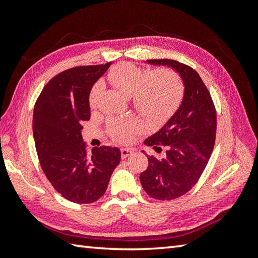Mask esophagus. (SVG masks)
I'll use <instances>...</instances> for the list:
<instances>
[{
	"mask_svg": "<svg viewBox=\"0 0 258 258\" xmlns=\"http://www.w3.org/2000/svg\"><path fill=\"white\" fill-rule=\"evenodd\" d=\"M120 154H121V158H126V157H128L131 154H132V149H130V148H121L120 149Z\"/></svg>",
	"mask_w": 258,
	"mask_h": 258,
	"instance_id": "obj_1",
	"label": "esophagus"
}]
</instances>
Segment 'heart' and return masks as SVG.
Wrapping results in <instances>:
<instances>
[{"instance_id": "obj_1", "label": "heart", "mask_w": 258, "mask_h": 258, "mask_svg": "<svg viewBox=\"0 0 258 258\" xmlns=\"http://www.w3.org/2000/svg\"><path fill=\"white\" fill-rule=\"evenodd\" d=\"M109 81L125 96H133L134 107L153 121H162L170 117L180 104L182 86L178 77L170 70L149 71L131 63H121L109 73ZM102 91L96 83L89 94V103L95 107ZM140 130L134 119L110 122V133L117 141L126 142Z\"/></svg>"}]
</instances>
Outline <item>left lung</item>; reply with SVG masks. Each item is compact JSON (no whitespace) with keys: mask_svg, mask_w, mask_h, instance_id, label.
Segmentation results:
<instances>
[{"mask_svg":"<svg viewBox=\"0 0 258 258\" xmlns=\"http://www.w3.org/2000/svg\"><path fill=\"white\" fill-rule=\"evenodd\" d=\"M147 63L173 69L185 88L180 107L145 140L155 150L161 146L167 150L164 158L148 157V167L140 174L141 185L153 199L170 201L186 194L201 177L215 146L216 110L201 77L190 67L173 59H148Z\"/></svg>","mask_w":258,"mask_h":258,"instance_id":"8db88e82","label":"left lung"}]
</instances>
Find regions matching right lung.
<instances>
[{
  "instance_id": "1",
  "label": "right lung",
  "mask_w": 258,
  "mask_h": 258,
  "mask_svg": "<svg viewBox=\"0 0 258 258\" xmlns=\"http://www.w3.org/2000/svg\"><path fill=\"white\" fill-rule=\"evenodd\" d=\"M111 62L69 69L44 86L33 111V137L41 167L69 201L92 203L107 190L120 150L103 146L87 153L81 122L89 120V94Z\"/></svg>"
}]
</instances>
